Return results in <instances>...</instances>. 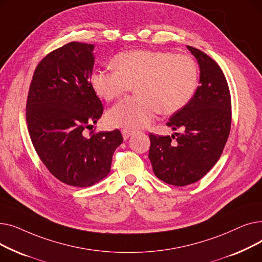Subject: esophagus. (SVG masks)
<instances>
[{
  "label": "esophagus",
  "instance_id": "1",
  "mask_svg": "<svg viewBox=\"0 0 262 262\" xmlns=\"http://www.w3.org/2000/svg\"><path fill=\"white\" fill-rule=\"evenodd\" d=\"M122 135H123V139L124 140H127L130 136L134 135V132L129 130V129H123L122 130Z\"/></svg>",
  "mask_w": 262,
  "mask_h": 262
}]
</instances>
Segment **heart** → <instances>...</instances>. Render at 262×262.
I'll return each mask as SVG.
<instances>
[{
	"mask_svg": "<svg viewBox=\"0 0 262 262\" xmlns=\"http://www.w3.org/2000/svg\"><path fill=\"white\" fill-rule=\"evenodd\" d=\"M116 70H98L90 76L94 92L112 101L129 91L126 98L109 109L107 121L114 126L140 129L154 120L159 110L171 115L192 99L199 79L198 64L188 55L161 50L122 52L113 59Z\"/></svg>",
	"mask_w": 262,
	"mask_h": 262,
	"instance_id": "obj_1",
	"label": "heart"
}]
</instances>
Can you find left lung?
<instances>
[{
    "label": "left lung",
    "instance_id": "obj_1",
    "mask_svg": "<svg viewBox=\"0 0 262 262\" xmlns=\"http://www.w3.org/2000/svg\"><path fill=\"white\" fill-rule=\"evenodd\" d=\"M200 66V86L191 101L167 125L183 133L149 134L148 158L162 182L183 187L200 181L221 157L231 124L230 92L219 64L201 50L187 46Z\"/></svg>",
    "mask_w": 262,
    "mask_h": 262
}]
</instances>
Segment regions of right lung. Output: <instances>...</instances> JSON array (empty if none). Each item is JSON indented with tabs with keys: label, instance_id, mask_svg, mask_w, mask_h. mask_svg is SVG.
Here are the masks:
<instances>
[{
	"label": "right lung",
	"instance_id": "right-lung-1",
	"mask_svg": "<svg viewBox=\"0 0 262 262\" xmlns=\"http://www.w3.org/2000/svg\"><path fill=\"white\" fill-rule=\"evenodd\" d=\"M93 49L73 41L48 54L36 68L26 102L27 128L39 158L58 181L80 188L109 174L123 141L119 129L84 133L103 114L90 84Z\"/></svg>",
	"mask_w": 262,
	"mask_h": 262
}]
</instances>
